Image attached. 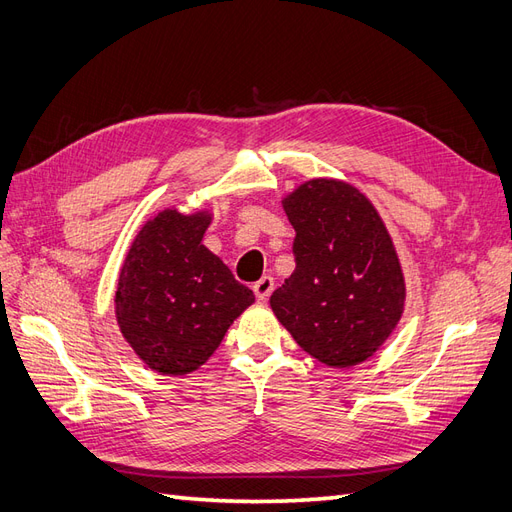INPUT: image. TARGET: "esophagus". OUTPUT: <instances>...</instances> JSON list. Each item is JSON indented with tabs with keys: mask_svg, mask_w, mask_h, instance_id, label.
I'll return each mask as SVG.
<instances>
[{
	"mask_svg": "<svg viewBox=\"0 0 512 512\" xmlns=\"http://www.w3.org/2000/svg\"><path fill=\"white\" fill-rule=\"evenodd\" d=\"M273 286H275L273 277H271V275H262L260 280L252 286V290H254V294H256V299H258V301H267L269 294L273 292Z\"/></svg>",
	"mask_w": 512,
	"mask_h": 512,
	"instance_id": "1",
	"label": "esophagus"
}]
</instances>
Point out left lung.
<instances>
[{"label":"left lung","instance_id":"8db88e82","mask_svg":"<svg viewBox=\"0 0 512 512\" xmlns=\"http://www.w3.org/2000/svg\"><path fill=\"white\" fill-rule=\"evenodd\" d=\"M294 267L271 294L282 327L309 356L348 369L374 356L404 316L406 277L389 228L356 185L316 177L282 196Z\"/></svg>","mask_w":512,"mask_h":512}]
</instances>
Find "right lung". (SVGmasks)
<instances>
[{"label": "right lung", "instance_id": "1", "mask_svg": "<svg viewBox=\"0 0 512 512\" xmlns=\"http://www.w3.org/2000/svg\"><path fill=\"white\" fill-rule=\"evenodd\" d=\"M211 209L164 207L138 228L119 267L115 320L149 369L185 376L220 348L254 292L203 245Z\"/></svg>", "mask_w": 512, "mask_h": 512}]
</instances>
